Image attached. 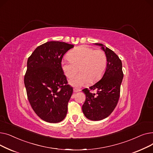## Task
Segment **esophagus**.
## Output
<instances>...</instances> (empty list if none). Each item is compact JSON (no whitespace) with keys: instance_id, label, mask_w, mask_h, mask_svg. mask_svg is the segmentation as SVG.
I'll return each mask as SVG.
<instances>
[{"instance_id":"34e87169","label":"esophagus","mask_w":153,"mask_h":153,"mask_svg":"<svg viewBox=\"0 0 153 153\" xmlns=\"http://www.w3.org/2000/svg\"><path fill=\"white\" fill-rule=\"evenodd\" d=\"M74 92H80L81 90L79 89H77V88H74Z\"/></svg>"}]
</instances>
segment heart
Returning <instances> with one entry per match:
<instances>
[{
  "mask_svg": "<svg viewBox=\"0 0 153 153\" xmlns=\"http://www.w3.org/2000/svg\"><path fill=\"white\" fill-rule=\"evenodd\" d=\"M68 56L69 60L62 61L61 68L65 76L71 79L77 73L79 68L80 73L70 81V84L76 87L97 82L107 68V56L102 50L81 46L71 50Z\"/></svg>",
  "mask_w": 153,
  "mask_h": 153,
  "instance_id": "obj_1",
  "label": "heart"
}]
</instances>
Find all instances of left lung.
Wrapping results in <instances>:
<instances>
[{
  "label": "left lung",
  "instance_id": "obj_1",
  "mask_svg": "<svg viewBox=\"0 0 153 153\" xmlns=\"http://www.w3.org/2000/svg\"><path fill=\"white\" fill-rule=\"evenodd\" d=\"M107 58V66L102 78L89 89L82 91L85 94V101L82 107L83 114L89 120L99 121L108 117L116 107L120 97L123 73L122 62L118 56L109 48L100 43ZM96 89L97 95L90 91Z\"/></svg>",
  "mask_w": 153,
  "mask_h": 153
}]
</instances>
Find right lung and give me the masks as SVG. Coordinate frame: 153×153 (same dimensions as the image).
Listing matches in <instances>:
<instances>
[{
    "label": "right lung",
    "mask_w": 153,
    "mask_h": 153,
    "mask_svg": "<svg viewBox=\"0 0 153 153\" xmlns=\"http://www.w3.org/2000/svg\"><path fill=\"white\" fill-rule=\"evenodd\" d=\"M74 45L48 42L38 46L27 61L24 77L28 99L44 121L58 123L64 119L73 92L61 68L63 56Z\"/></svg>",
    "instance_id": "add662e5"
}]
</instances>
